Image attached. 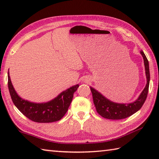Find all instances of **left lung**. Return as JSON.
Instances as JSON below:
<instances>
[{"label":"left lung","instance_id":"8db88e82","mask_svg":"<svg viewBox=\"0 0 159 159\" xmlns=\"http://www.w3.org/2000/svg\"><path fill=\"white\" fill-rule=\"evenodd\" d=\"M144 59L145 72L147 76V84L144 89L142 90L140 95L136 101L129 104H119L113 102L107 99L100 93L97 91L93 88L90 87V90L93 94V102L95 104L97 112L101 116L111 120H119L130 116L136 113L143 105L146 100L150 80V74L149 61L143 51L140 52Z\"/></svg>","mask_w":159,"mask_h":159}]
</instances>
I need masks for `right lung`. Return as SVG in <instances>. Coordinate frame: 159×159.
<instances>
[{"mask_svg":"<svg viewBox=\"0 0 159 159\" xmlns=\"http://www.w3.org/2000/svg\"><path fill=\"white\" fill-rule=\"evenodd\" d=\"M9 71V70H8ZM8 77V89L15 107L29 119L37 123H52L60 120L68 110L79 85H76L61 93L57 98L45 103H34L21 99L13 88Z\"/></svg>","mask_w":159,"mask_h":159,"instance_id":"obj_1","label":"right lung"}]
</instances>
